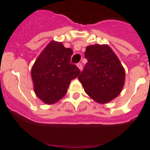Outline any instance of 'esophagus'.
<instances>
[{"label":"esophagus","mask_w":150,"mask_h":150,"mask_svg":"<svg viewBox=\"0 0 150 150\" xmlns=\"http://www.w3.org/2000/svg\"><path fill=\"white\" fill-rule=\"evenodd\" d=\"M77 66H78V67L79 68V69L81 71L82 69H83V66H82V63H78V64H77Z\"/></svg>","instance_id":"esophagus-1"}]
</instances>
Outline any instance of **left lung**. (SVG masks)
<instances>
[{"label": "left lung", "mask_w": 150, "mask_h": 150, "mask_svg": "<svg viewBox=\"0 0 150 150\" xmlns=\"http://www.w3.org/2000/svg\"><path fill=\"white\" fill-rule=\"evenodd\" d=\"M87 63L78 76L86 93L98 103H107L119 94L124 85L125 70L111 48L92 45L84 53Z\"/></svg>", "instance_id": "1"}]
</instances>
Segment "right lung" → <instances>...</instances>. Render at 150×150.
Wrapping results in <instances>:
<instances>
[{"label":"right lung","instance_id":"obj_1","mask_svg":"<svg viewBox=\"0 0 150 150\" xmlns=\"http://www.w3.org/2000/svg\"><path fill=\"white\" fill-rule=\"evenodd\" d=\"M72 54V48L52 41L35 61L31 71L34 91L45 103L54 104L63 98L71 81L80 74L70 61Z\"/></svg>","mask_w":150,"mask_h":150}]
</instances>
